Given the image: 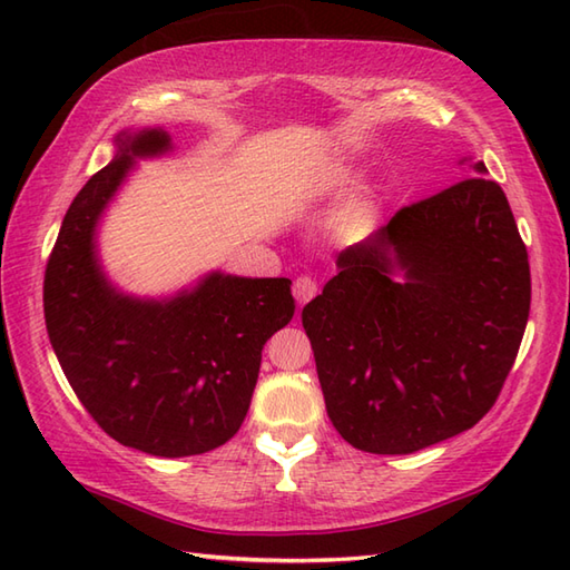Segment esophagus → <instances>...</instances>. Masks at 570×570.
<instances>
[{"mask_svg":"<svg viewBox=\"0 0 570 570\" xmlns=\"http://www.w3.org/2000/svg\"><path fill=\"white\" fill-rule=\"evenodd\" d=\"M316 294H318V284L313 282L311 276H298L294 282V298L298 301V306H306Z\"/></svg>","mask_w":570,"mask_h":570,"instance_id":"1","label":"esophagus"}]
</instances>
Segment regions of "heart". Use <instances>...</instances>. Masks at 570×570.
Returning a JSON list of instances; mask_svg holds the SVG:
<instances>
[{"label":"heart","instance_id":"b5f03b06","mask_svg":"<svg viewBox=\"0 0 570 570\" xmlns=\"http://www.w3.org/2000/svg\"><path fill=\"white\" fill-rule=\"evenodd\" d=\"M360 180L362 171L353 164L328 161L316 166L306 176V188L313 196H341V193L360 186ZM337 220H341L347 233L367 235L380 220V198L374 196L372 190H357L355 196H350L343 203L341 213H337Z\"/></svg>","mask_w":570,"mask_h":570}]
</instances>
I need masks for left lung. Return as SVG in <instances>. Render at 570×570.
Wrapping results in <instances>:
<instances>
[{"instance_id": "left-lung-1", "label": "left lung", "mask_w": 570, "mask_h": 570, "mask_svg": "<svg viewBox=\"0 0 570 570\" xmlns=\"http://www.w3.org/2000/svg\"><path fill=\"white\" fill-rule=\"evenodd\" d=\"M458 164L472 178L337 254L301 313L325 411L360 451L406 455L472 429L522 343L527 247L485 164Z\"/></svg>"}]
</instances>
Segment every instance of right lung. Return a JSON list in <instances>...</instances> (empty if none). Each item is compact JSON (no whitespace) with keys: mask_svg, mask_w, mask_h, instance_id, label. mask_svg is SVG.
<instances>
[{"mask_svg":"<svg viewBox=\"0 0 570 570\" xmlns=\"http://www.w3.org/2000/svg\"><path fill=\"white\" fill-rule=\"evenodd\" d=\"M164 127H129L70 203L46 266L53 353L88 414L135 451L200 455L245 421L262 350L294 318L292 278L220 269L166 296L119 288L100 257V223L139 161L174 154Z\"/></svg>","mask_w":570,"mask_h":570,"instance_id":"add662e5","label":"right lung"}]
</instances>
